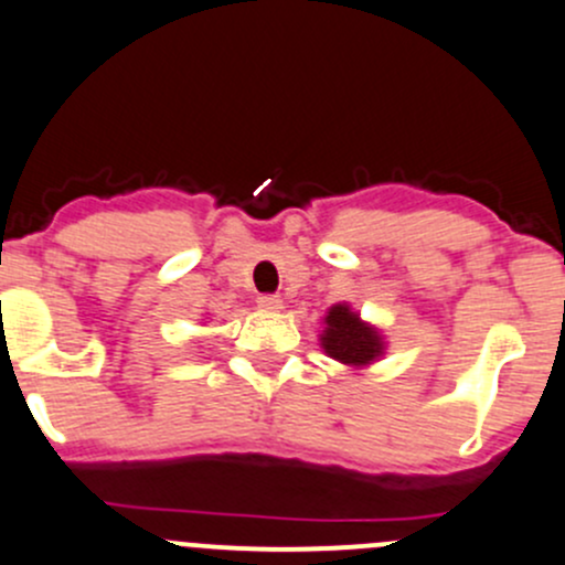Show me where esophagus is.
Wrapping results in <instances>:
<instances>
[{"mask_svg": "<svg viewBox=\"0 0 565 565\" xmlns=\"http://www.w3.org/2000/svg\"><path fill=\"white\" fill-rule=\"evenodd\" d=\"M256 306H259L262 311H278L284 309V300L278 298V295H262V298L256 300Z\"/></svg>", "mask_w": 565, "mask_h": 565, "instance_id": "obj_1", "label": "esophagus"}]
</instances>
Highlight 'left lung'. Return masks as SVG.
I'll use <instances>...</instances> for the list:
<instances>
[{
  "label": "left lung",
  "instance_id": "1",
  "mask_svg": "<svg viewBox=\"0 0 565 565\" xmlns=\"http://www.w3.org/2000/svg\"><path fill=\"white\" fill-rule=\"evenodd\" d=\"M322 324L324 330L319 333V347L341 366L361 372L385 355V339L380 328L366 322L350 303L330 306Z\"/></svg>",
  "mask_w": 565,
  "mask_h": 565
}]
</instances>
